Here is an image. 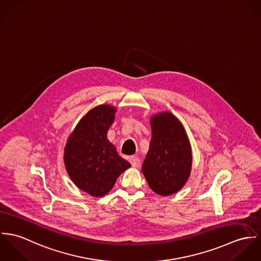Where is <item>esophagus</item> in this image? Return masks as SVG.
Wrapping results in <instances>:
<instances>
[{"label":"esophagus","mask_w":261,"mask_h":261,"mask_svg":"<svg viewBox=\"0 0 261 261\" xmlns=\"http://www.w3.org/2000/svg\"><path fill=\"white\" fill-rule=\"evenodd\" d=\"M129 163L132 164L133 167H139L140 164H141V160L138 156H136V155H132L129 158Z\"/></svg>","instance_id":"esophagus-1"}]
</instances>
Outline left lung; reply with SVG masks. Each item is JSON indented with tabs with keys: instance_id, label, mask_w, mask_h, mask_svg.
I'll list each match as a JSON object with an SVG mask.
<instances>
[{
	"instance_id": "8db88e82",
	"label": "left lung",
	"mask_w": 261,
	"mask_h": 261,
	"mask_svg": "<svg viewBox=\"0 0 261 261\" xmlns=\"http://www.w3.org/2000/svg\"><path fill=\"white\" fill-rule=\"evenodd\" d=\"M150 124L151 140L142 170L153 192L169 196L184 186L190 175V143L182 123L172 113L154 115Z\"/></svg>"
}]
</instances>
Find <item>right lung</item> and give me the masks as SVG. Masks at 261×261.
Segmentation results:
<instances>
[{
  "label": "right lung",
  "instance_id": "add662e5",
  "mask_svg": "<svg viewBox=\"0 0 261 261\" xmlns=\"http://www.w3.org/2000/svg\"><path fill=\"white\" fill-rule=\"evenodd\" d=\"M115 112L107 105L91 110L78 122L65 147L68 175L80 190L94 197L108 194L118 176L130 167L107 137Z\"/></svg>",
  "mask_w": 261,
  "mask_h": 261
}]
</instances>
